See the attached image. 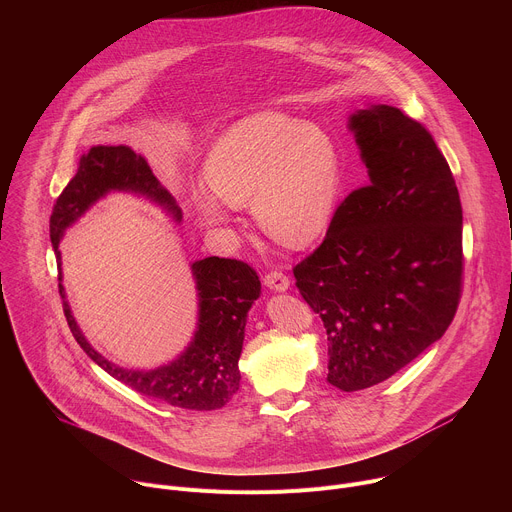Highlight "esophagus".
I'll list each match as a JSON object with an SVG mask.
<instances>
[{"instance_id": "obj_1", "label": "esophagus", "mask_w": 512, "mask_h": 512, "mask_svg": "<svg viewBox=\"0 0 512 512\" xmlns=\"http://www.w3.org/2000/svg\"><path fill=\"white\" fill-rule=\"evenodd\" d=\"M263 281H265V285H267L271 291H275V293H285V291L291 287L289 277L283 275V273H279V271L267 273Z\"/></svg>"}]
</instances>
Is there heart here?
<instances>
[{
	"label": "heart",
	"instance_id": "b5f03b06",
	"mask_svg": "<svg viewBox=\"0 0 512 512\" xmlns=\"http://www.w3.org/2000/svg\"><path fill=\"white\" fill-rule=\"evenodd\" d=\"M209 187L193 193L205 223L227 225L229 207L251 205L261 229L307 247L329 227L343 183L335 139L319 125L259 111L225 129L205 161Z\"/></svg>",
	"mask_w": 512,
	"mask_h": 512
}]
</instances>
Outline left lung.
Returning a JSON list of instances; mask_svg holds the SVG:
<instances>
[{"instance_id":"obj_1","label":"left lung","mask_w":512,"mask_h":512,"mask_svg":"<svg viewBox=\"0 0 512 512\" xmlns=\"http://www.w3.org/2000/svg\"><path fill=\"white\" fill-rule=\"evenodd\" d=\"M371 183L335 211L293 275L323 319L327 381L347 393L387 381L451 325L463 279V209L431 133L401 109L349 115Z\"/></svg>"}]
</instances>
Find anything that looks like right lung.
Listing matches in <instances>:
<instances>
[{"mask_svg": "<svg viewBox=\"0 0 512 512\" xmlns=\"http://www.w3.org/2000/svg\"><path fill=\"white\" fill-rule=\"evenodd\" d=\"M143 197L181 223V207L157 181L143 155L127 145H95L81 155L77 173L61 191L49 219V237L59 263V295L67 325L87 353L113 379L143 397L177 409L215 411L239 391V357L245 339L247 313L261 295L257 273L243 261L205 257L191 263L197 289V329L185 351L157 369H127L105 359L81 333L61 285L59 241L63 233L107 193Z\"/></svg>", "mask_w": 512, "mask_h": 512, "instance_id": "obj_1", "label": "right lung"}]
</instances>
